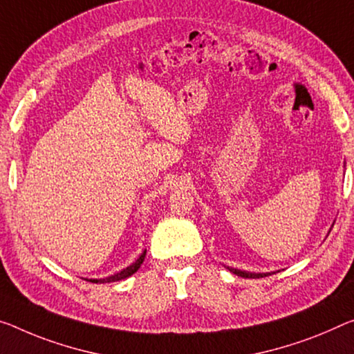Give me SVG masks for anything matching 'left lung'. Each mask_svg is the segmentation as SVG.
<instances>
[{"label": "left lung", "instance_id": "obj_1", "mask_svg": "<svg viewBox=\"0 0 354 354\" xmlns=\"http://www.w3.org/2000/svg\"><path fill=\"white\" fill-rule=\"evenodd\" d=\"M230 269L232 274H236L239 277H245V279H259V277H268L270 274H252V272H245V270H239V269H232V268H227Z\"/></svg>", "mask_w": 354, "mask_h": 354}]
</instances>
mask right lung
Segmentation results:
<instances>
[{
  "mask_svg": "<svg viewBox=\"0 0 354 354\" xmlns=\"http://www.w3.org/2000/svg\"><path fill=\"white\" fill-rule=\"evenodd\" d=\"M144 258H145V252L140 254V257L138 258V261L136 263H133L131 266H128L127 269H123L122 272H118V274L115 275H111L107 277V279H100V280H90L91 283H111V281H118V280H123V279H128V277H131L136 270H138L140 268V264L144 263Z\"/></svg>",
  "mask_w": 354,
  "mask_h": 354,
  "instance_id": "add662e5",
  "label": "right lung"
}]
</instances>
